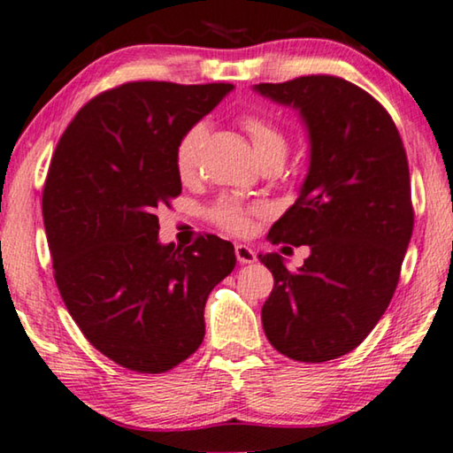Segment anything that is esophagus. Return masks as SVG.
Returning a JSON list of instances; mask_svg holds the SVG:
<instances>
[{"mask_svg":"<svg viewBox=\"0 0 453 453\" xmlns=\"http://www.w3.org/2000/svg\"><path fill=\"white\" fill-rule=\"evenodd\" d=\"M234 255H237L239 264H255V261H257V253H255L249 245H241V242L234 245Z\"/></svg>","mask_w":453,"mask_h":453,"instance_id":"34e87169","label":"esophagus"}]
</instances>
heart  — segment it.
Returning <instances> with one entry per match:
<instances>
[{
  "instance_id": "b5f03b06",
  "label": "heart",
  "mask_w": 453,
  "mask_h": 453,
  "mask_svg": "<svg viewBox=\"0 0 453 453\" xmlns=\"http://www.w3.org/2000/svg\"><path fill=\"white\" fill-rule=\"evenodd\" d=\"M241 124L249 134V139H251L255 159L259 163L267 159H286L288 139L273 122L264 116L247 114L241 118ZM204 136L206 127L198 122L189 127L180 139L178 149H175V167H178L181 178H188V175L194 173L196 159H198V150ZM208 214H211V220L216 222L220 228H225V231L245 233L251 226V214H261V208L245 206L233 198H222L216 202Z\"/></svg>"
}]
</instances>
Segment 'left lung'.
Returning a JSON list of instances; mask_svg holds the SVG:
<instances>
[{"mask_svg":"<svg viewBox=\"0 0 453 453\" xmlns=\"http://www.w3.org/2000/svg\"><path fill=\"white\" fill-rule=\"evenodd\" d=\"M296 110L308 134V172L270 239L308 245L296 272L278 253L261 308L270 343L296 362H329L356 349L396 290L412 234L409 161L388 112L357 85L333 75L253 85Z\"/></svg>","mask_w":453,"mask_h":453,"instance_id":"left-lung-1","label":"left lung"}]
</instances>
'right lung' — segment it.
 <instances>
[{
  "label": "right lung",
  "mask_w": 453,
  "mask_h": 453,
  "mask_svg": "<svg viewBox=\"0 0 453 453\" xmlns=\"http://www.w3.org/2000/svg\"><path fill=\"white\" fill-rule=\"evenodd\" d=\"M231 83H124L85 104L52 155L42 192L55 281L85 339L122 368L161 373L204 339L212 288L234 270L216 234L159 241L157 208L181 194L175 149Z\"/></svg>",
  "instance_id": "1"
}]
</instances>
